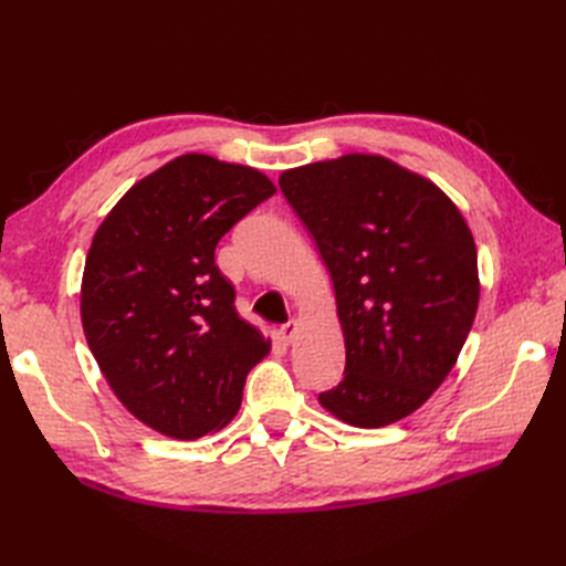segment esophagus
Segmentation results:
<instances>
[{
  "label": "esophagus",
  "instance_id": "34e87169",
  "mask_svg": "<svg viewBox=\"0 0 566 566\" xmlns=\"http://www.w3.org/2000/svg\"><path fill=\"white\" fill-rule=\"evenodd\" d=\"M295 333H297V321L295 318H290L287 323H283L281 328H279V335H281L283 342H293Z\"/></svg>",
  "mask_w": 566,
  "mask_h": 566
}]
</instances>
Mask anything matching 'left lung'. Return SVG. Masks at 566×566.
Here are the masks:
<instances>
[{"instance_id":"left-lung-1","label":"left lung","mask_w":566,"mask_h":566,"mask_svg":"<svg viewBox=\"0 0 566 566\" xmlns=\"http://www.w3.org/2000/svg\"><path fill=\"white\" fill-rule=\"evenodd\" d=\"M290 208L328 266L345 373L318 394L354 427L413 413L451 373L479 302L476 250L439 188L380 156L287 169Z\"/></svg>"}]
</instances>
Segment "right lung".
I'll list each match as a JSON object with an SVG mask.
<instances>
[{
    "label": "right lung",
    "mask_w": 566,
    "mask_h": 566,
    "mask_svg": "<svg viewBox=\"0 0 566 566\" xmlns=\"http://www.w3.org/2000/svg\"><path fill=\"white\" fill-rule=\"evenodd\" d=\"M276 193L262 172L188 153L134 184L98 227L82 325L115 397L172 439L224 427L269 342L235 312L221 235Z\"/></svg>",
    "instance_id": "add662e5"
}]
</instances>
